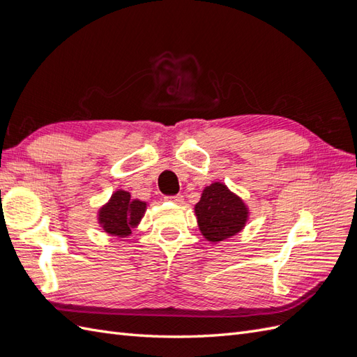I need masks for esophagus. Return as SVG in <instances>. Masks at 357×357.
Listing matches in <instances>:
<instances>
[{"label": "esophagus", "instance_id": "esophagus-1", "mask_svg": "<svg viewBox=\"0 0 357 357\" xmlns=\"http://www.w3.org/2000/svg\"><path fill=\"white\" fill-rule=\"evenodd\" d=\"M165 201H168V202H174V204H183V197L181 195H176V197H165Z\"/></svg>", "mask_w": 357, "mask_h": 357}]
</instances>
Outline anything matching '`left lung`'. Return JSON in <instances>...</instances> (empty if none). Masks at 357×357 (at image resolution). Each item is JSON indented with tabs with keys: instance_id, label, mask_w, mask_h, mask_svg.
<instances>
[{
	"instance_id": "8db88e82",
	"label": "left lung",
	"mask_w": 357,
	"mask_h": 357,
	"mask_svg": "<svg viewBox=\"0 0 357 357\" xmlns=\"http://www.w3.org/2000/svg\"><path fill=\"white\" fill-rule=\"evenodd\" d=\"M193 210L202 236L211 244L238 235L245 228L250 215L244 199L222 181L205 186Z\"/></svg>"
}]
</instances>
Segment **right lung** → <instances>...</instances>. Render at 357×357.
Masks as SVG:
<instances>
[{
    "mask_svg": "<svg viewBox=\"0 0 357 357\" xmlns=\"http://www.w3.org/2000/svg\"><path fill=\"white\" fill-rule=\"evenodd\" d=\"M147 205L142 199L131 198L129 192L117 189L110 199L98 208L96 220L104 232L119 238H126L144 218Z\"/></svg>",
    "mask_w": 357,
    "mask_h": 357,
    "instance_id": "obj_1",
    "label": "right lung"
}]
</instances>
